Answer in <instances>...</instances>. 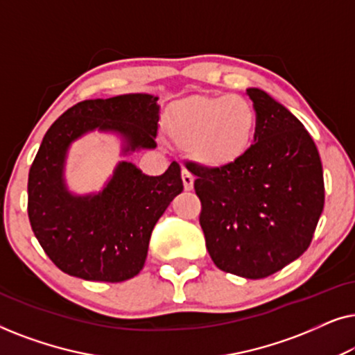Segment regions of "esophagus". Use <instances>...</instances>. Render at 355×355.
Masks as SVG:
<instances>
[{
    "mask_svg": "<svg viewBox=\"0 0 355 355\" xmlns=\"http://www.w3.org/2000/svg\"><path fill=\"white\" fill-rule=\"evenodd\" d=\"M182 182H184V189L186 191H192L193 189V176L187 169H182Z\"/></svg>",
    "mask_w": 355,
    "mask_h": 355,
    "instance_id": "esophagus-1",
    "label": "esophagus"
}]
</instances>
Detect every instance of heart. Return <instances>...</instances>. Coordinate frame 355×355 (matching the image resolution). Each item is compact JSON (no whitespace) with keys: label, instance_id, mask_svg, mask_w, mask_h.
Returning a JSON list of instances; mask_svg holds the SVG:
<instances>
[{"label":"heart","instance_id":"obj_1","mask_svg":"<svg viewBox=\"0 0 355 355\" xmlns=\"http://www.w3.org/2000/svg\"><path fill=\"white\" fill-rule=\"evenodd\" d=\"M259 116L239 95H196L174 103L164 132L174 147L191 152L207 169H226L242 162L255 142Z\"/></svg>","mask_w":355,"mask_h":355}]
</instances>
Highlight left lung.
<instances>
[{
    "instance_id": "1",
    "label": "left lung",
    "mask_w": 355,
    "mask_h": 355,
    "mask_svg": "<svg viewBox=\"0 0 355 355\" xmlns=\"http://www.w3.org/2000/svg\"><path fill=\"white\" fill-rule=\"evenodd\" d=\"M259 116L247 157L226 169L191 163L200 226L218 268L261 279L299 259L324 205L323 168L304 124L260 89H247Z\"/></svg>"
}]
</instances>
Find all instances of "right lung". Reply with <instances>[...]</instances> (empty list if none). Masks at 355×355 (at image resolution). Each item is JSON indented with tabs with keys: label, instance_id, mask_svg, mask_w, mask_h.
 <instances>
[{
	"label": "right lung",
	"instance_id": "1",
	"mask_svg": "<svg viewBox=\"0 0 355 355\" xmlns=\"http://www.w3.org/2000/svg\"><path fill=\"white\" fill-rule=\"evenodd\" d=\"M158 96L128 94L80 101L62 113L42 140L28 171V220L58 268L85 281L121 283L144 268L159 216L182 192L176 162L162 176H147L119 162L98 193L76 196L64 181L67 150L92 130L123 139V155L155 148Z\"/></svg>",
	"mask_w": 355,
	"mask_h": 355
}]
</instances>
